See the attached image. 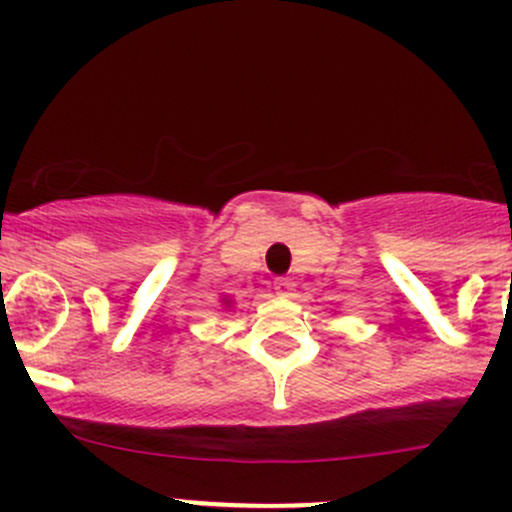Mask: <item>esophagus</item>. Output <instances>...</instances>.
Segmentation results:
<instances>
[{
	"mask_svg": "<svg viewBox=\"0 0 512 512\" xmlns=\"http://www.w3.org/2000/svg\"><path fill=\"white\" fill-rule=\"evenodd\" d=\"M275 289H277V294H280V297H294V282L277 280Z\"/></svg>",
	"mask_w": 512,
	"mask_h": 512,
	"instance_id": "obj_1",
	"label": "esophagus"
}]
</instances>
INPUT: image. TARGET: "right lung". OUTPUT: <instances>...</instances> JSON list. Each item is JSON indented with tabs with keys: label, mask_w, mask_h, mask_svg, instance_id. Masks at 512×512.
<instances>
[{
	"label": "right lung",
	"mask_w": 512,
	"mask_h": 512,
	"mask_svg": "<svg viewBox=\"0 0 512 512\" xmlns=\"http://www.w3.org/2000/svg\"><path fill=\"white\" fill-rule=\"evenodd\" d=\"M220 302H223V307H232V299L227 297V294H223V299H220Z\"/></svg>",
	"instance_id": "add662e5"
}]
</instances>
